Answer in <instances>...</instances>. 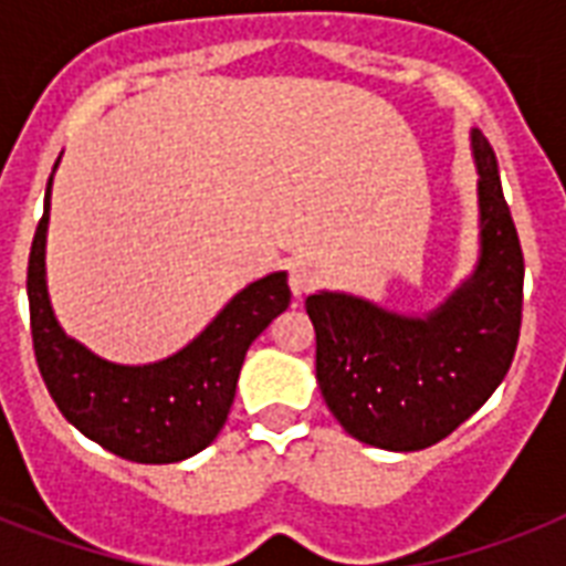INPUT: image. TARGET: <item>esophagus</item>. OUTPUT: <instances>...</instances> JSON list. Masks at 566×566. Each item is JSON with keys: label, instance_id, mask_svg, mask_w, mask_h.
Instances as JSON below:
<instances>
[{"label": "esophagus", "instance_id": "obj_1", "mask_svg": "<svg viewBox=\"0 0 566 566\" xmlns=\"http://www.w3.org/2000/svg\"><path fill=\"white\" fill-rule=\"evenodd\" d=\"M287 284H291L293 296H305V293H308L311 287L317 284V273H314V270L305 264H293Z\"/></svg>", "mask_w": 566, "mask_h": 566}]
</instances>
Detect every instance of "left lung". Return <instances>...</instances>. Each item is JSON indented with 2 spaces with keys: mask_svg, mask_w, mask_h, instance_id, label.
I'll list each match as a JSON object with an SVG mask.
<instances>
[{
  "mask_svg": "<svg viewBox=\"0 0 566 566\" xmlns=\"http://www.w3.org/2000/svg\"><path fill=\"white\" fill-rule=\"evenodd\" d=\"M479 172L473 273L426 314H402L344 291L305 300L317 332V385L355 440L417 452L473 417L517 349L523 249L488 137L470 128Z\"/></svg>",
  "mask_w": 566,
  "mask_h": 566,
  "instance_id": "left-lung-1",
  "label": "left lung"
}]
</instances>
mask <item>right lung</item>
I'll return each instance as SVG.
<instances>
[{
	"instance_id": "obj_1",
	"label": "right lung",
	"mask_w": 566,
	"mask_h": 566,
	"mask_svg": "<svg viewBox=\"0 0 566 566\" xmlns=\"http://www.w3.org/2000/svg\"><path fill=\"white\" fill-rule=\"evenodd\" d=\"M55 170L31 240L25 282L31 340L49 396L66 422L114 455L137 464L185 461L226 426L249 344L291 305L287 273L275 270L247 284L188 346L161 361H108L66 335L49 300L46 231Z\"/></svg>"
}]
</instances>
